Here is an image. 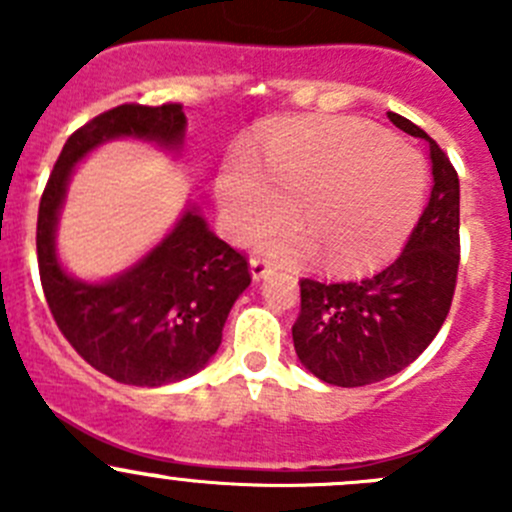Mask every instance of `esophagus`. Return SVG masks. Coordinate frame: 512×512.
Returning <instances> with one entry per match:
<instances>
[{
  "mask_svg": "<svg viewBox=\"0 0 512 512\" xmlns=\"http://www.w3.org/2000/svg\"><path fill=\"white\" fill-rule=\"evenodd\" d=\"M270 272H272L270 262L260 260V257H252V260H250V275H252V280H255V282L265 280V277L270 275Z\"/></svg>",
  "mask_w": 512,
  "mask_h": 512,
  "instance_id": "34e87169",
  "label": "esophagus"
}]
</instances>
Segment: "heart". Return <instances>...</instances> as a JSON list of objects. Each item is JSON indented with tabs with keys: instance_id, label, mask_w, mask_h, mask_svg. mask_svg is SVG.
<instances>
[{
	"instance_id": "b5f03b06",
	"label": "heart",
	"mask_w": 512,
	"mask_h": 512,
	"mask_svg": "<svg viewBox=\"0 0 512 512\" xmlns=\"http://www.w3.org/2000/svg\"><path fill=\"white\" fill-rule=\"evenodd\" d=\"M262 163L265 173L232 158L218 198L237 242L282 223L299 203L304 225L275 230L262 245L277 260L322 250L332 267L366 265L414 227L426 200L421 153L352 118L287 123L267 141Z\"/></svg>"
}]
</instances>
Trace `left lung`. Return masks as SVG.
Instances as JSON below:
<instances>
[{
  "label": "left lung",
  "instance_id": "left-lung-1",
  "mask_svg": "<svg viewBox=\"0 0 512 512\" xmlns=\"http://www.w3.org/2000/svg\"><path fill=\"white\" fill-rule=\"evenodd\" d=\"M389 121L428 143L433 188L404 252L359 280H302L292 327L304 369L334 386H366L399 374L438 334L456 289L461 185L451 160L399 113Z\"/></svg>",
  "mask_w": 512,
  "mask_h": 512
}]
</instances>
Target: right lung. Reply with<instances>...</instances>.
<instances>
[{"label": "right lung", "mask_w": 512, "mask_h": 512, "mask_svg": "<svg viewBox=\"0 0 512 512\" xmlns=\"http://www.w3.org/2000/svg\"><path fill=\"white\" fill-rule=\"evenodd\" d=\"M185 128L180 103L111 108L64 143L41 195L36 255L51 314L71 347L121 384L153 389L205 369L232 304L250 287L247 260L210 230L195 203L141 260L106 280H79L56 250L66 190L81 160L116 138L180 156Z\"/></svg>", "instance_id": "obj_1"}]
</instances>
